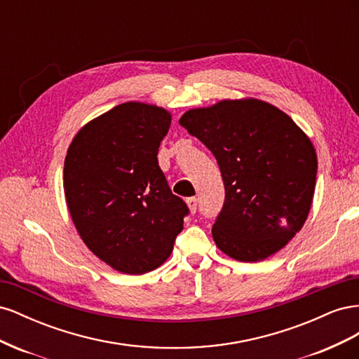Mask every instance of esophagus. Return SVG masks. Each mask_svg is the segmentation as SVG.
Returning <instances> with one entry per match:
<instances>
[{"instance_id": "1", "label": "esophagus", "mask_w": 359, "mask_h": 359, "mask_svg": "<svg viewBox=\"0 0 359 359\" xmlns=\"http://www.w3.org/2000/svg\"><path fill=\"white\" fill-rule=\"evenodd\" d=\"M186 202H187V206H189L190 212L191 214L196 212V210H198V199L196 198H189Z\"/></svg>"}]
</instances>
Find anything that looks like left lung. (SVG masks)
I'll use <instances>...</instances> for the list:
<instances>
[{"mask_svg": "<svg viewBox=\"0 0 359 359\" xmlns=\"http://www.w3.org/2000/svg\"><path fill=\"white\" fill-rule=\"evenodd\" d=\"M180 124L211 151L222 172L226 196L212 226L217 247L241 262L283 248L311 208L318 156L310 137L257 99L190 109Z\"/></svg>", "mask_w": 359, "mask_h": 359, "instance_id": "8db88e82", "label": "left lung"}]
</instances>
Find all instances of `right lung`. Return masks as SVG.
<instances>
[{
    "instance_id": "1",
    "label": "right lung",
    "mask_w": 359,
    "mask_h": 359,
    "mask_svg": "<svg viewBox=\"0 0 359 359\" xmlns=\"http://www.w3.org/2000/svg\"><path fill=\"white\" fill-rule=\"evenodd\" d=\"M172 115L127 102L86 123L67 149L64 193L91 252L124 274H145L170 256L189 214L158 166Z\"/></svg>"
}]
</instances>
